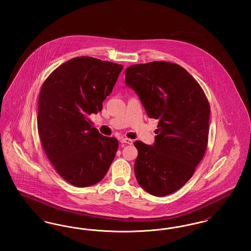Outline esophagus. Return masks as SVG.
Here are the masks:
<instances>
[{"mask_svg":"<svg viewBox=\"0 0 251 251\" xmlns=\"http://www.w3.org/2000/svg\"><path fill=\"white\" fill-rule=\"evenodd\" d=\"M120 142L122 144H129V145H131V144H132V140L130 139V138H121V139H120Z\"/></svg>","mask_w":251,"mask_h":251,"instance_id":"34e87169","label":"esophagus"}]
</instances>
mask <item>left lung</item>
I'll list each match as a JSON object with an SVG mask.
<instances>
[{"instance_id": "1", "label": "left lung", "mask_w": 251, "mask_h": 251, "mask_svg": "<svg viewBox=\"0 0 251 251\" xmlns=\"http://www.w3.org/2000/svg\"><path fill=\"white\" fill-rule=\"evenodd\" d=\"M125 82L139 96L147 115L159 120L153 146L135 141V177L145 191L164 197L193 176L207 149L210 104L201 86L177 64L132 65Z\"/></svg>"}]
</instances>
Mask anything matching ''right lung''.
<instances>
[{
	"label": "right lung",
	"instance_id": "right-lung-1",
	"mask_svg": "<svg viewBox=\"0 0 251 251\" xmlns=\"http://www.w3.org/2000/svg\"><path fill=\"white\" fill-rule=\"evenodd\" d=\"M122 65L89 56L63 63L49 75L38 98L37 130L60 176L76 187L103 179L119 148L93 127L92 114L113 90Z\"/></svg>",
	"mask_w": 251,
	"mask_h": 251
}]
</instances>
